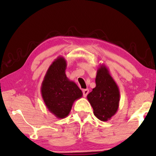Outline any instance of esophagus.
Segmentation results:
<instances>
[{
    "label": "esophagus",
    "instance_id": "1",
    "mask_svg": "<svg viewBox=\"0 0 156 156\" xmlns=\"http://www.w3.org/2000/svg\"><path fill=\"white\" fill-rule=\"evenodd\" d=\"M89 89H83V95L84 97H86V96H87V94H89Z\"/></svg>",
    "mask_w": 156,
    "mask_h": 156
}]
</instances>
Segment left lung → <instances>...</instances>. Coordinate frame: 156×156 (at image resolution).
Returning a JSON list of instances; mask_svg holds the SVG:
<instances>
[{"label":"left lung","instance_id":"obj_1","mask_svg":"<svg viewBox=\"0 0 156 156\" xmlns=\"http://www.w3.org/2000/svg\"><path fill=\"white\" fill-rule=\"evenodd\" d=\"M96 87L87 95L94 110V114L102 121L110 120L117 112L119 107L120 91L108 67L100 65L97 69L95 78Z\"/></svg>","mask_w":156,"mask_h":156}]
</instances>
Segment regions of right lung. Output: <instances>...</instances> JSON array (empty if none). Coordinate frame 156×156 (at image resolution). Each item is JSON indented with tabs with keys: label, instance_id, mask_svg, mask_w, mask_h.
<instances>
[{
	"label": "right lung",
	"instance_id": "1",
	"mask_svg": "<svg viewBox=\"0 0 156 156\" xmlns=\"http://www.w3.org/2000/svg\"><path fill=\"white\" fill-rule=\"evenodd\" d=\"M66 68V60L58 57L48 67L41 88V96L48 111L60 119L69 115L75 101L83 96L77 84L67 77Z\"/></svg>",
	"mask_w": 156,
	"mask_h": 156
}]
</instances>
